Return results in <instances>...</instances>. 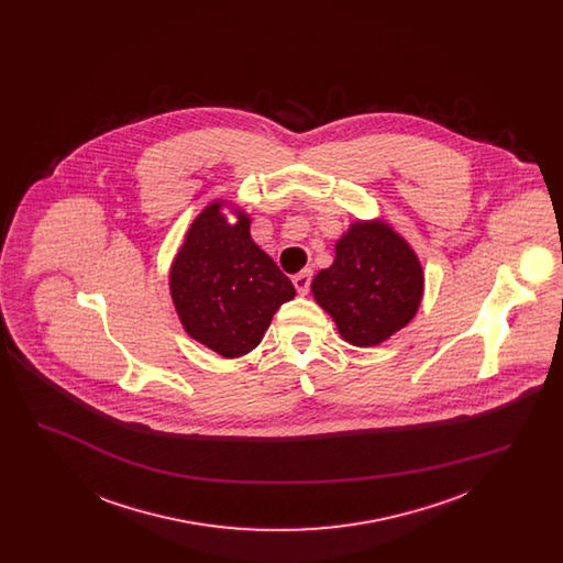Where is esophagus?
Segmentation results:
<instances>
[{
	"instance_id": "esophagus-1",
	"label": "esophagus",
	"mask_w": 563,
	"mask_h": 563,
	"mask_svg": "<svg viewBox=\"0 0 563 563\" xmlns=\"http://www.w3.org/2000/svg\"><path fill=\"white\" fill-rule=\"evenodd\" d=\"M310 283H312V269H303L294 276L295 289L297 294L306 295L310 291Z\"/></svg>"
}]
</instances>
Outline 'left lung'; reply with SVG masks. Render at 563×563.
Wrapping results in <instances>:
<instances>
[{
	"mask_svg": "<svg viewBox=\"0 0 563 563\" xmlns=\"http://www.w3.org/2000/svg\"><path fill=\"white\" fill-rule=\"evenodd\" d=\"M424 289L418 257L384 223H354L335 244V262L312 280V294L342 338L374 346L413 319Z\"/></svg>",
	"mask_w": 563,
	"mask_h": 563,
	"instance_id": "8db88e82",
	"label": "left lung"
}]
</instances>
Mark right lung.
<instances>
[{"mask_svg":"<svg viewBox=\"0 0 563 563\" xmlns=\"http://www.w3.org/2000/svg\"><path fill=\"white\" fill-rule=\"evenodd\" d=\"M170 294L194 340L225 358L255 349L274 312L294 299L291 280L251 241L249 219L230 225L211 205L189 228L170 269Z\"/></svg>","mask_w":563,"mask_h":563,"instance_id":"add662e5","label":"right lung"}]
</instances>
